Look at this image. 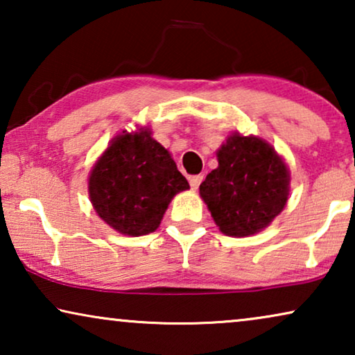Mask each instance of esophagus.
Returning <instances> with one entry per match:
<instances>
[{
	"label": "esophagus",
	"mask_w": 355,
	"mask_h": 355,
	"mask_svg": "<svg viewBox=\"0 0 355 355\" xmlns=\"http://www.w3.org/2000/svg\"><path fill=\"white\" fill-rule=\"evenodd\" d=\"M203 181V176H192L191 179H189V182H191V187L196 191V189H198V186H200Z\"/></svg>",
	"instance_id": "esophagus-1"
}]
</instances>
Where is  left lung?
<instances>
[{"label": "left lung", "instance_id": "left-lung-1", "mask_svg": "<svg viewBox=\"0 0 355 355\" xmlns=\"http://www.w3.org/2000/svg\"><path fill=\"white\" fill-rule=\"evenodd\" d=\"M218 168L200 184V197L223 234L247 237L268 227L289 198L291 173L273 145L232 132L216 150Z\"/></svg>", "mask_w": 355, "mask_h": 355}]
</instances>
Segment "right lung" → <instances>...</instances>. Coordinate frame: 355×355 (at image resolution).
Returning a JSON list of instances; mask_svg holds the SVG:
<instances>
[{
  "label": "right lung",
  "instance_id": "add662e5",
  "mask_svg": "<svg viewBox=\"0 0 355 355\" xmlns=\"http://www.w3.org/2000/svg\"><path fill=\"white\" fill-rule=\"evenodd\" d=\"M187 189V179L148 125L116 134L89 174L96 215L132 237L157 231L174 196Z\"/></svg>",
  "mask_w": 355,
  "mask_h": 355
}]
</instances>
